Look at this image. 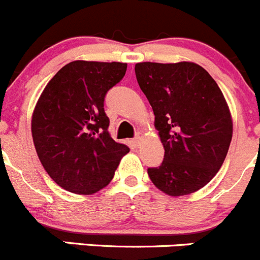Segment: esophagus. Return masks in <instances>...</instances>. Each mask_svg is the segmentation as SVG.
Here are the masks:
<instances>
[{
    "instance_id": "34e87169",
    "label": "esophagus",
    "mask_w": 260,
    "mask_h": 260,
    "mask_svg": "<svg viewBox=\"0 0 260 260\" xmlns=\"http://www.w3.org/2000/svg\"><path fill=\"white\" fill-rule=\"evenodd\" d=\"M143 138H144L143 134H141V133H138V134H136L135 138H134V143H135L136 145H139V144L141 143V140H143Z\"/></svg>"
}]
</instances>
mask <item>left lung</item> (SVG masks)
Returning <instances> with one entry per match:
<instances>
[{"instance_id": "left-lung-1", "label": "left lung", "mask_w": 260, "mask_h": 260, "mask_svg": "<svg viewBox=\"0 0 260 260\" xmlns=\"http://www.w3.org/2000/svg\"><path fill=\"white\" fill-rule=\"evenodd\" d=\"M140 89L153 109L164 160L148 174L169 196L206 186L222 166L233 138L226 100L206 69L192 61L135 64Z\"/></svg>"}]
</instances>
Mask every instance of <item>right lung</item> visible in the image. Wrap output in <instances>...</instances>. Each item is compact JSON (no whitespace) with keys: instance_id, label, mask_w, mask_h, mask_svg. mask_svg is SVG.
Returning <instances> with one entry per match:
<instances>
[{"instance_id":"1","label":"right lung","mask_w":260,"mask_h":260,"mask_svg":"<svg viewBox=\"0 0 260 260\" xmlns=\"http://www.w3.org/2000/svg\"><path fill=\"white\" fill-rule=\"evenodd\" d=\"M127 64L74 60L49 81L37 102L31 134L44 169L58 186L92 194L114 178L130 151L109 133L107 91L119 83Z\"/></svg>"}]
</instances>
